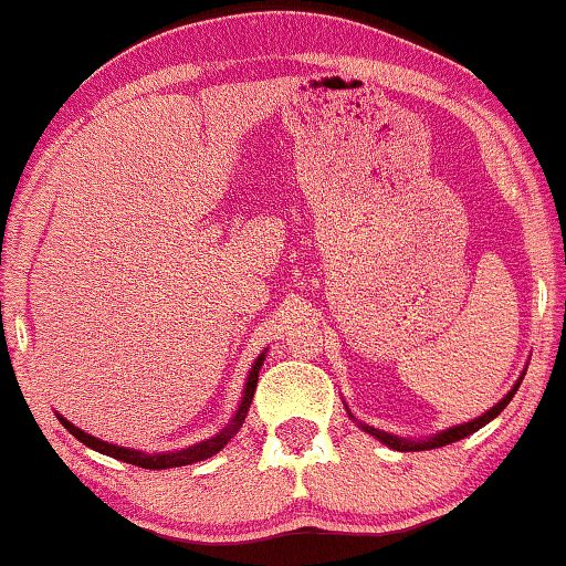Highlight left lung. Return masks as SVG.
I'll return each mask as SVG.
<instances>
[{"label":"left lung","instance_id":"8db88e82","mask_svg":"<svg viewBox=\"0 0 566 566\" xmlns=\"http://www.w3.org/2000/svg\"><path fill=\"white\" fill-rule=\"evenodd\" d=\"M524 376H526V370L524 374L518 376V381L511 386V391L503 396V399L495 403V407H491L488 411H483V415L480 417H475V419H470V421H462V424H454V427H447V429H442V432H437V434H432V437H427V440H407V437H399V434H391V432H384V429H376V427H370V424H364V421H358V427L364 429V432H368L370 437H376L378 442H384L386 447H391V450H399V452H419V450H434V447H444V444H450V442H458V440H465V437H470L472 432H478V429H483L488 421H493L495 417L501 415V411L509 407V401L513 399V394L518 391V386H521V381H524ZM348 409V407H345Z\"/></svg>","mask_w":566,"mask_h":566}]
</instances>
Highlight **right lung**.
I'll return each mask as SVG.
<instances>
[{"mask_svg":"<svg viewBox=\"0 0 566 566\" xmlns=\"http://www.w3.org/2000/svg\"><path fill=\"white\" fill-rule=\"evenodd\" d=\"M264 358H266V350L261 353V356L254 360V366H251L249 376H247V386H243V394H241V401H239V409H235V415L229 419V424H226L218 434L210 437V440H202V442H196V444H190V447H182V450H175V452H142V450H134V447H119V444L98 440V437L83 432V429L71 424V421H67L61 415H57V419H61V424L75 437V440H81L83 444L91 447V450L101 452V454H108V458L129 462V465L147 468V470H167V468L192 465V462L213 458V454L221 452L223 447L231 442V437L239 432L241 424H243V419H247V415H249L251 399H254L256 381H259V370H261V366H264Z\"/></svg>","mask_w":566,"mask_h":566,"instance_id":"right-lung-1","label":"right lung"}]
</instances>
